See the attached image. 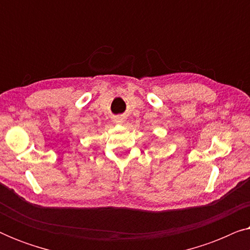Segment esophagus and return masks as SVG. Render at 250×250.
Instances as JSON below:
<instances>
[{"mask_svg": "<svg viewBox=\"0 0 250 250\" xmlns=\"http://www.w3.org/2000/svg\"><path fill=\"white\" fill-rule=\"evenodd\" d=\"M124 122H125V119H124V117H122V116H118V117L115 118L116 124H123Z\"/></svg>", "mask_w": 250, "mask_h": 250, "instance_id": "1", "label": "esophagus"}]
</instances>
